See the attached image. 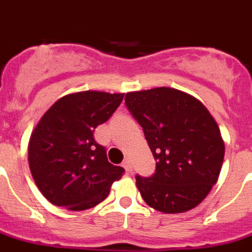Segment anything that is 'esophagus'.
<instances>
[{
  "mask_svg": "<svg viewBox=\"0 0 252 252\" xmlns=\"http://www.w3.org/2000/svg\"><path fill=\"white\" fill-rule=\"evenodd\" d=\"M123 167L126 168V171L128 172V174H132V171H133V167H132V165H130V161H129L128 158H126L123 161Z\"/></svg>",
  "mask_w": 252,
  "mask_h": 252,
  "instance_id": "esophagus-1",
  "label": "esophagus"
}]
</instances>
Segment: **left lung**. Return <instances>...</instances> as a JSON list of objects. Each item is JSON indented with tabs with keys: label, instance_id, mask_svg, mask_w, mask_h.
<instances>
[{
	"label": "left lung",
	"instance_id": "left-lung-1",
	"mask_svg": "<svg viewBox=\"0 0 252 252\" xmlns=\"http://www.w3.org/2000/svg\"><path fill=\"white\" fill-rule=\"evenodd\" d=\"M126 105L156 159L152 176H135L144 202L171 214L200 204L217 183L224 157L211 113L194 96L171 87L128 93Z\"/></svg>",
	"mask_w": 252,
	"mask_h": 252
}]
</instances>
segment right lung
<instances>
[{
	"instance_id": "right-lung-1",
	"label": "right lung",
	"mask_w": 252,
	"mask_h": 252,
	"mask_svg": "<svg viewBox=\"0 0 252 252\" xmlns=\"http://www.w3.org/2000/svg\"><path fill=\"white\" fill-rule=\"evenodd\" d=\"M124 94L82 91L61 97L30 137L29 166L41 194L57 207L85 211L101 203L124 168L111 165L94 138L123 101Z\"/></svg>"
}]
</instances>
